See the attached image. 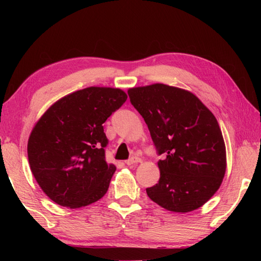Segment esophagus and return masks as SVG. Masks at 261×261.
Returning <instances> with one entry per match:
<instances>
[{"instance_id":"34e87169","label":"esophagus","mask_w":261,"mask_h":261,"mask_svg":"<svg viewBox=\"0 0 261 261\" xmlns=\"http://www.w3.org/2000/svg\"><path fill=\"white\" fill-rule=\"evenodd\" d=\"M141 162V159L140 158H138V157H132V158H130V159H127L126 162H125V165H127V166H131V165H135V164H138V163H140Z\"/></svg>"}]
</instances>
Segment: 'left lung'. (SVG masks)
<instances>
[{"label":"left lung","mask_w":261,"mask_h":261,"mask_svg":"<svg viewBox=\"0 0 261 261\" xmlns=\"http://www.w3.org/2000/svg\"><path fill=\"white\" fill-rule=\"evenodd\" d=\"M130 102L150 131L160 178L147 188L149 198L177 213L201 207L222 184L226 152L213 113L190 91L165 84L127 90Z\"/></svg>","instance_id":"8db88e82"}]
</instances>
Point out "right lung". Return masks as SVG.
Here are the masks:
<instances>
[{"mask_svg": "<svg viewBox=\"0 0 261 261\" xmlns=\"http://www.w3.org/2000/svg\"><path fill=\"white\" fill-rule=\"evenodd\" d=\"M126 98L120 88L86 87L58 99L37 121L28 158L51 201L80 208L105 195L116 167L105 160L103 123Z\"/></svg>", "mask_w": 261, "mask_h": 261, "instance_id": "right-lung-1", "label": "right lung"}]
</instances>
